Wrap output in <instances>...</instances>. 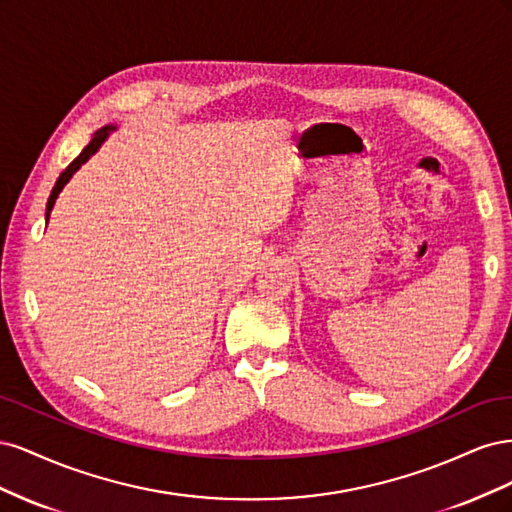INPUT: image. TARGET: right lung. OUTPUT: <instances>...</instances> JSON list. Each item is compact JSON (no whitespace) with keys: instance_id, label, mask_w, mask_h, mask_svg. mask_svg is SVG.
Returning a JSON list of instances; mask_svg holds the SVG:
<instances>
[{"instance_id":"add662e5","label":"right lung","mask_w":512,"mask_h":512,"mask_svg":"<svg viewBox=\"0 0 512 512\" xmlns=\"http://www.w3.org/2000/svg\"><path fill=\"white\" fill-rule=\"evenodd\" d=\"M113 130H115V126H104V128H100L94 136H91V141H89V145L81 151V156H76V158L68 164V168L64 170V173L59 175V179H57V183H55V188H53V192H51V196H49V203H46V222H49V215H51V211H53L55 200H57L59 192L64 190V185L72 179V175L76 173V170H79L91 156H94V153L100 149V145L106 141V136L111 134Z\"/></svg>"}]
</instances>
